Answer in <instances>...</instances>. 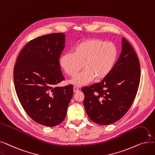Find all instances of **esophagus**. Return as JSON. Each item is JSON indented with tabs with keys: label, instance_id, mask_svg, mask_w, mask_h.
<instances>
[{
	"label": "esophagus",
	"instance_id": "34e87169",
	"mask_svg": "<svg viewBox=\"0 0 155 155\" xmlns=\"http://www.w3.org/2000/svg\"><path fill=\"white\" fill-rule=\"evenodd\" d=\"M79 91V89L77 87H73V92H77Z\"/></svg>",
	"mask_w": 155,
	"mask_h": 155
}]
</instances>
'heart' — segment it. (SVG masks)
Masks as SVG:
<instances>
[{"label":"heart","instance_id":"b5f03b06","mask_svg":"<svg viewBox=\"0 0 155 155\" xmlns=\"http://www.w3.org/2000/svg\"><path fill=\"white\" fill-rule=\"evenodd\" d=\"M118 51L110 42L99 39H87L74 47L73 53H66L60 58V65L64 73L74 77L82 68L84 71L70 83L77 87L85 85L96 78L106 77L116 62Z\"/></svg>","mask_w":155,"mask_h":155}]
</instances>
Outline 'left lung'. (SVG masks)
<instances>
[{
  "label": "left lung",
  "mask_w": 155,
  "mask_h": 155,
  "mask_svg": "<svg viewBox=\"0 0 155 155\" xmlns=\"http://www.w3.org/2000/svg\"><path fill=\"white\" fill-rule=\"evenodd\" d=\"M140 64L134 49L122 39L119 58L100 83L84 87L86 112L94 123L109 125L120 119L132 105L140 81Z\"/></svg>",
  "instance_id": "1"
}]
</instances>
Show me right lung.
<instances>
[{
	"label": "right lung",
	"instance_id": "1",
	"mask_svg": "<svg viewBox=\"0 0 155 155\" xmlns=\"http://www.w3.org/2000/svg\"><path fill=\"white\" fill-rule=\"evenodd\" d=\"M64 43L61 32L30 41L14 69L15 89L22 107L32 120L46 126L62 123L73 94L71 85L55 86L64 80L59 59Z\"/></svg>",
	"mask_w": 155,
	"mask_h": 155
}]
</instances>
